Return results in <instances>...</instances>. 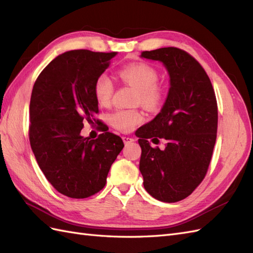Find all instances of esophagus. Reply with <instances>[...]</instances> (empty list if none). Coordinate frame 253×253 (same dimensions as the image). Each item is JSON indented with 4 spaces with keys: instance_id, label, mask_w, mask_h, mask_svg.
Here are the masks:
<instances>
[{
    "instance_id": "34e87169",
    "label": "esophagus",
    "mask_w": 253,
    "mask_h": 253,
    "mask_svg": "<svg viewBox=\"0 0 253 253\" xmlns=\"http://www.w3.org/2000/svg\"><path fill=\"white\" fill-rule=\"evenodd\" d=\"M122 140H124V142H125V145L126 146V145H128V143H131L132 141H134V139L133 138H131V137H127V136H124V137H122Z\"/></svg>"
}]
</instances>
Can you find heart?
Returning <instances> with one entry per match:
<instances>
[{"mask_svg":"<svg viewBox=\"0 0 253 253\" xmlns=\"http://www.w3.org/2000/svg\"><path fill=\"white\" fill-rule=\"evenodd\" d=\"M119 78L126 84L138 89V102L149 108L155 110L163 100L164 91L158 84L159 72L151 65L134 63L121 67L118 70ZM114 93V83L106 73H101L93 84V94L102 106L110 105ZM143 119L142 114L136 110H117L108 115V121L121 132H129Z\"/></svg>","mask_w":253,"mask_h":253,"instance_id":"b5f03b06","label":"heart"}]
</instances>
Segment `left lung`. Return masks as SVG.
<instances>
[{"label":"left lung","mask_w":253,"mask_h":253,"mask_svg":"<svg viewBox=\"0 0 253 253\" xmlns=\"http://www.w3.org/2000/svg\"><path fill=\"white\" fill-rule=\"evenodd\" d=\"M140 57L159 60L169 76L165 103L155 118L136 131L141 156L143 187L155 199H185L207 174L216 141L218 111L215 92L207 72L185 51L161 47ZM164 138V150L147 139Z\"/></svg>","instance_id":"obj_1"}]
</instances>
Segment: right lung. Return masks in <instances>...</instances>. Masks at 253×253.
I'll use <instances>...</instances> for the list:
<instances>
[{
    "label": "right lung",
    "mask_w": 253,
    "mask_h": 253,
    "mask_svg": "<svg viewBox=\"0 0 253 253\" xmlns=\"http://www.w3.org/2000/svg\"><path fill=\"white\" fill-rule=\"evenodd\" d=\"M115 55L89 50L65 52L44 68L33 87V153L52 186L74 199L90 197L105 186L112 164L125 147L119 136L106 129L97 139L81 135L83 122L93 124L99 112L94 81Z\"/></svg>",
    "instance_id": "obj_1"
}]
</instances>
